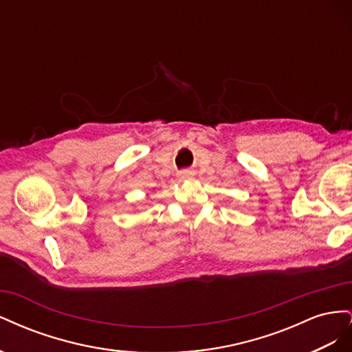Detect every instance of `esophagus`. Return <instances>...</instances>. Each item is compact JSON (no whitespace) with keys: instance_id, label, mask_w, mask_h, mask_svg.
<instances>
[{"instance_id":"1","label":"esophagus","mask_w":352,"mask_h":352,"mask_svg":"<svg viewBox=\"0 0 352 352\" xmlns=\"http://www.w3.org/2000/svg\"><path fill=\"white\" fill-rule=\"evenodd\" d=\"M192 172H190V170H184V172H180V175H179V179L180 180H186V179H189V177H192Z\"/></svg>"}]
</instances>
